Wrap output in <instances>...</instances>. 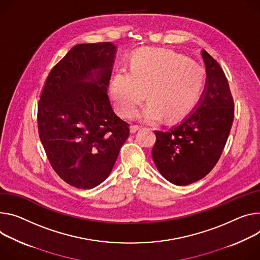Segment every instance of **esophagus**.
Listing matches in <instances>:
<instances>
[{
	"label": "esophagus",
	"mask_w": 260,
	"mask_h": 260,
	"mask_svg": "<svg viewBox=\"0 0 260 260\" xmlns=\"http://www.w3.org/2000/svg\"><path fill=\"white\" fill-rule=\"evenodd\" d=\"M140 128H141V127H140L139 125H132V126H131V133L134 134V133H136L137 131H139Z\"/></svg>",
	"instance_id": "34e87169"
}]
</instances>
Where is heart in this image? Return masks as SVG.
<instances>
[{
    "label": "heart",
    "mask_w": 260,
    "mask_h": 260,
    "mask_svg": "<svg viewBox=\"0 0 260 260\" xmlns=\"http://www.w3.org/2000/svg\"><path fill=\"white\" fill-rule=\"evenodd\" d=\"M205 83V70L184 56L164 49H142L131 58L128 69L117 70L111 93L120 113L137 115L140 105L144 122L155 123L166 116L169 121L185 116L197 103Z\"/></svg>",
    "instance_id": "1"
}]
</instances>
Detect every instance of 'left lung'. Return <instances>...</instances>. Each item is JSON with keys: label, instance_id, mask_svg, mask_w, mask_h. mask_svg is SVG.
Instances as JSON below:
<instances>
[{"label": "left lung", "instance_id": "obj_1", "mask_svg": "<svg viewBox=\"0 0 260 260\" xmlns=\"http://www.w3.org/2000/svg\"><path fill=\"white\" fill-rule=\"evenodd\" d=\"M206 81L197 105L167 131H154L152 159L158 172L176 185H187L216 166L234 116L228 81L219 63L201 51Z\"/></svg>", "mask_w": 260, "mask_h": 260}]
</instances>
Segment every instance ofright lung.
I'll use <instances>...</instances> for the list:
<instances>
[{
	"instance_id": "add662e5",
	"label": "right lung",
	"mask_w": 260,
	"mask_h": 260,
	"mask_svg": "<svg viewBox=\"0 0 260 260\" xmlns=\"http://www.w3.org/2000/svg\"><path fill=\"white\" fill-rule=\"evenodd\" d=\"M116 53L111 42L75 45L51 70L38 104V133L53 169L84 190L107 179L129 136L108 98Z\"/></svg>"
}]
</instances>
